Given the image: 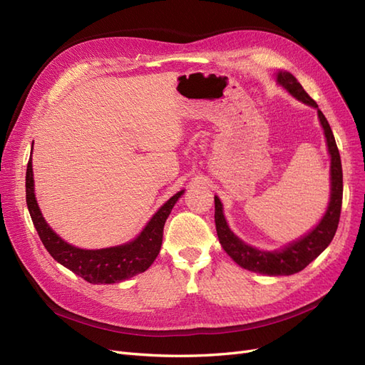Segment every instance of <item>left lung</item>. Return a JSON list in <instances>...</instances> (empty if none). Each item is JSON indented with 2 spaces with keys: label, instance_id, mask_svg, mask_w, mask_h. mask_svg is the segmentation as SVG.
Listing matches in <instances>:
<instances>
[{
  "label": "left lung",
  "instance_id": "8db88e82",
  "mask_svg": "<svg viewBox=\"0 0 365 365\" xmlns=\"http://www.w3.org/2000/svg\"><path fill=\"white\" fill-rule=\"evenodd\" d=\"M277 81L283 85L298 101L303 103L317 108L319 121L324 129V135L327 140V148L330 153V181H332V192H330V202L324 217L311 233L303 239L294 242L289 247L279 251H260L244 244L239 237H236L227 225V220L222 213V204L219 197L215 196V224L220 245L225 250L228 256L233 259L242 268L248 271L267 274V275H291L298 271L304 269L309 263L317 259L322 254L330 242H332L341 216V204H342V168L341 157L336 148L334 132L324 114L319 111V108L314 98L309 96L303 86L295 77L288 71H280Z\"/></svg>",
  "mask_w": 365,
  "mask_h": 365
}]
</instances>
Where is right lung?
Listing matches in <instances>:
<instances>
[{
    "instance_id": "1",
    "label": "right lung",
    "mask_w": 365,
    "mask_h": 365,
    "mask_svg": "<svg viewBox=\"0 0 365 365\" xmlns=\"http://www.w3.org/2000/svg\"><path fill=\"white\" fill-rule=\"evenodd\" d=\"M31 157L27 164L26 173V201L29 212L43 247L65 268H68L83 280L98 283H118L134 275L145 272L161 250L163 228L165 219L169 217L175 202L184 193L178 192L165 202L149 220L141 235L126 245L105 248V250H81L62 240L43 220L33 189Z\"/></svg>"
}]
</instances>
